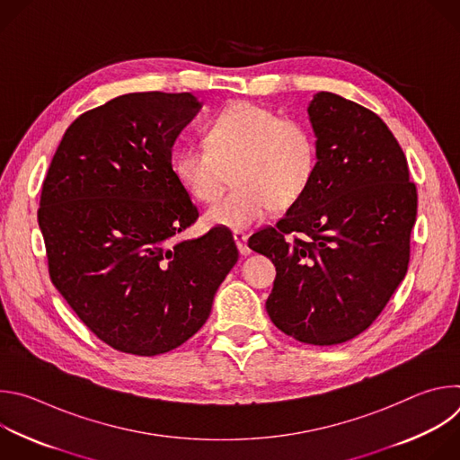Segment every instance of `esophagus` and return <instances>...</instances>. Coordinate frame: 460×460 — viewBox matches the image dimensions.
Instances as JSON below:
<instances>
[{"instance_id": "esophagus-1", "label": "esophagus", "mask_w": 460, "mask_h": 460, "mask_svg": "<svg viewBox=\"0 0 460 460\" xmlns=\"http://www.w3.org/2000/svg\"><path fill=\"white\" fill-rule=\"evenodd\" d=\"M233 236H234V242H236V247H238L240 254H242V256H247V254L251 252V249H249V245H247V236H245V233L236 231Z\"/></svg>"}]
</instances>
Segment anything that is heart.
Here are the masks:
<instances>
[{"label": "heart", "instance_id": "b5f03b06", "mask_svg": "<svg viewBox=\"0 0 460 460\" xmlns=\"http://www.w3.org/2000/svg\"><path fill=\"white\" fill-rule=\"evenodd\" d=\"M206 144L180 146L172 172L194 200L213 202L233 169L236 187L206 211L208 226L243 231L275 208H291L316 171V144L309 128L252 102L220 111L208 127Z\"/></svg>", "mask_w": 460, "mask_h": 460}]
</instances>
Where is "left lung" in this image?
<instances>
[{
	"instance_id": "1",
	"label": "left lung",
	"mask_w": 460,
	"mask_h": 460,
	"mask_svg": "<svg viewBox=\"0 0 460 460\" xmlns=\"http://www.w3.org/2000/svg\"><path fill=\"white\" fill-rule=\"evenodd\" d=\"M307 112L318 156L313 181L247 245L277 268L266 302L273 323L304 344L333 346L366 332L404 280L417 187L373 111L322 91Z\"/></svg>"
}]
</instances>
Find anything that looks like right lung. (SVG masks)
I'll use <instances>...</instances> for the list:
<instances>
[{
  "label": "right lung",
  "mask_w": 460,
  "mask_h": 460,
  "mask_svg": "<svg viewBox=\"0 0 460 460\" xmlns=\"http://www.w3.org/2000/svg\"><path fill=\"white\" fill-rule=\"evenodd\" d=\"M190 93H130L76 118L43 180L49 275L111 348L155 357L206 323L238 260L227 227L171 242L199 218L171 149L200 111Z\"/></svg>",
  "instance_id": "1"
}]
</instances>
